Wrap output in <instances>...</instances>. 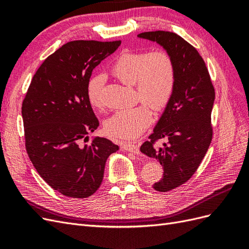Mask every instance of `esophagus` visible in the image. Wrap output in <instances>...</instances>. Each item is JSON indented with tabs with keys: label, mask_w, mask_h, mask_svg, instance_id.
<instances>
[{
	"label": "esophagus",
	"mask_w": 249,
	"mask_h": 249,
	"mask_svg": "<svg viewBox=\"0 0 249 249\" xmlns=\"http://www.w3.org/2000/svg\"><path fill=\"white\" fill-rule=\"evenodd\" d=\"M123 148H124V150H125V152L133 153L135 155H138L140 153L138 145L135 144V143H124Z\"/></svg>",
	"instance_id": "34e87169"
}]
</instances>
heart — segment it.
<instances>
[{
    "label": "heart",
    "instance_id": "heart-1",
    "mask_svg": "<svg viewBox=\"0 0 249 249\" xmlns=\"http://www.w3.org/2000/svg\"><path fill=\"white\" fill-rule=\"evenodd\" d=\"M112 73L124 84L136 89L137 99L143 104L116 111L105 122V129L122 139L132 140L143 133L152 123L150 108L160 111L167 106L176 87V65L164 51L131 52L117 58ZM106 76L95 74L87 84V99L92 107L102 108V91Z\"/></svg>",
    "mask_w": 249,
    "mask_h": 249
}]
</instances>
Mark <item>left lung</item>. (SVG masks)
I'll list each match as a JSON object with an SVG mask.
<instances>
[{"label":"left lung","instance_id":"1","mask_svg":"<svg viewBox=\"0 0 249 249\" xmlns=\"http://www.w3.org/2000/svg\"><path fill=\"white\" fill-rule=\"evenodd\" d=\"M137 37L159 44L176 65L175 91L149 140L140 147L142 154L163 166V178L153 187L166 192L186 183L207 153L213 135L211 112L215 91L205 61L182 37L165 31L144 32ZM159 139L169 142L156 149L153 144Z\"/></svg>","mask_w":249,"mask_h":249}]
</instances>
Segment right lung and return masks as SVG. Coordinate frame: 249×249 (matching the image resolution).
Listing matches in <instances>:
<instances>
[{"mask_svg":"<svg viewBox=\"0 0 249 249\" xmlns=\"http://www.w3.org/2000/svg\"><path fill=\"white\" fill-rule=\"evenodd\" d=\"M122 41L76 40L49 56L35 72L21 107L26 148L39 176L65 196L86 198L99 189L108 157L118 146L89 140L100 123L87 99L91 72Z\"/></svg>","mask_w":249,"mask_h":249,"instance_id":"add662e5","label":"right lung"}]
</instances>
